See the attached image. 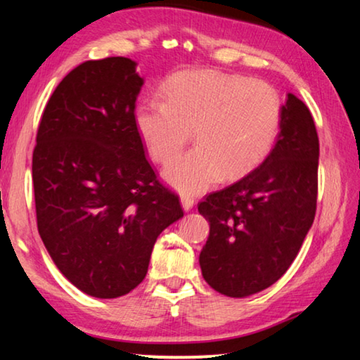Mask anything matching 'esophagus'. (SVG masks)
<instances>
[{
	"label": "esophagus",
	"mask_w": 360,
	"mask_h": 360,
	"mask_svg": "<svg viewBox=\"0 0 360 360\" xmlns=\"http://www.w3.org/2000/svg\"><path fill=\"white\" fill-rule=\"evenodd\" d=\"M181 205H182V210H184V211H191L193 208V198L188 197V195H182Z\"/></svg>",
	"instance_id": "esophagus-1"
}]
</instances>
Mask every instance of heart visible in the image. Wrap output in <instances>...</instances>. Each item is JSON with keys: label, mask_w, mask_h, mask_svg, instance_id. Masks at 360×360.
Listing matches in <instances>:
<instances>
[{"label": "heart", "mask_w": 360, "mask_h": 360, "mask_svg": "<svg viewBox=\"0 0 360 360\" xmlns=\"http://www.w3.org/2000/svg\"><path fill=\"white\" fill-rule=\"evenodd\" d=\"M163 100L136 108L135 125L152 160L168 163L192 136L197 148L165 168L163 178L184 193L208 191L224 178L248 174L270 154L281 127L276 89L221 71H186L169 79Z\"/></svg>", "instance_id": "b5f03b06"}]
</instances>
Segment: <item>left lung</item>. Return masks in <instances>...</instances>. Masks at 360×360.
<instances>
[{
  "mask_svg": "<svg viewBox=\"0 0 360 360\" xmlns=\"http://www.w3.org/2000/svg\"><path fill=\"white\" fill-rule=\"evenodd\" d=\"M318 165L311 112L289 94L276 144L260 167L198 203L210 222L200 268L212 289L249 297L288 271L314 221Z\"/></svg>",
  "mask_w": 360,
  "mask_h": 360,
  "instance_id": "left-lung-1",
  "label": "left lung"
}]
</instances>
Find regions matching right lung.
Segmentation results:
<instances>
[{
  "mask_svg": "<svg viewBox=\"0 0 360 360\" xmlns=\"http://www.w3.org/2000/svg\"><path fill=\"white\" fill-rule=\"evenodd\" d=\"M143 84L130 58L84 62L53 90L36 136L41 240L62 275L96 298L135 289L157 236L184 216L138 135L135 103Z\"/></svg>",
  "mask_w": 360,
  "mask_h": 360,
  "instance_id": "obj_1",
  "label": "right lung"
}]
</instances>
